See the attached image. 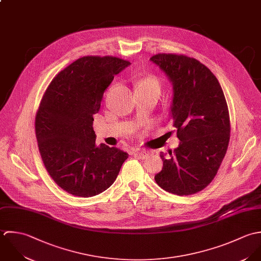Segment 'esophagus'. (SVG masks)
<instances>
[{
  "label": "esophagus",
  "mask_w": 261,
  "mask_h": 261,
  "mask_svg": "<svg viewBox=\"0 0 261 261\" xmlns=\"http://www.w3.org/2000/svg\"><path fill=\"white\" fill-rule=\"evenodd\" d=\"M134 155L138 158H147L151 154V152L149 150H145V149H136L134 150Z\"/></svg>",
  "instance_id": "34e87169"
}]
</instances>
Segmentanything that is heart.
<instances>
[{
  "label": "heart",
  "instance_id": "heart-1",
  "mask_svg": "<svg viewBox=\"0 0 261 261\" xmlns=\"http://www.w3.org/2000/svg\"><path fill=\"white\" fill-rule=\"evenodd\" d=\"M136 90L137 92H154L159 95L160 84L154 76H145L137 82Z\"/></svg>",
  "mask_w": 261,
  "mask_h": 261
}]
</instances>
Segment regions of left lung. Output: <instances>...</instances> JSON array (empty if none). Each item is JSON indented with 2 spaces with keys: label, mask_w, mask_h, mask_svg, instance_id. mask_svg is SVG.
Segmentation results:
<instances>
[{
  "label": "left lung",
  "mask_w": 261,
  "mask_h": 261,
  "mask_svg": "<svg viewBox=\"0 0 261 261\" xmlns=\"http://www.w3.org/2000/svg\"><path fill=\"white\" fill-rule=\"evenodd\" d=\"M150 60L173 87L172 126L180 143L160 157L154 176L164 191L177 196L201 192L216 176L230 140V117L223 90L206 65L182 54L158 53Z\"/></svg>",
  "instance_id": "1"
}]
</instances>
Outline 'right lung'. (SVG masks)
Wrapping results in <instances>:
<instances>
[{"label":"right lung","instance_id":"obj_1","mask_svg":"<svg viewBox=\"0 0 261 261\" xmlns=\"http://www.w3.org/2000/svg\"><path fill=\"white\" fill-rule=\"evenodd\" d=\"M130 64L115 56H84L61 70L46 89L35 116L39 152L55 184L90 198L110 188L128 153L96 146L94 115L114 76Z\"/></svg>","mask_w":261,"mask_h":261}]
</instances>
